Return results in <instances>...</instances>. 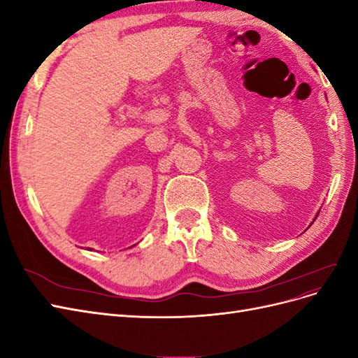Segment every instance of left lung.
<instances>
[{"label": "left lung", "instance_id": "obj_1", "mask_svg": "<svg viewBox=\"0 0 358 358\" xmlns=\"http://www.w3.org/2000/svg\"><path fill=\"white\" fill-rule=\"evenodd\" d=\"M318 213H320V212H318ZM318 213H317V216H318ZM317 216H315V220H317ZM315 220H313V221H315ZM313 221H312V222H310V225H312V224H313ZM310 225H309V227H310ZM309 227H308V229H309Z\"/></svg>", "mask_w": 358, "mask_h": 358}]
</instances>
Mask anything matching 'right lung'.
<instances>
[{
  "label": "right lung",
  "mask_w": 358,
  "mask_h": 358,
  "mask_svg": "<svg viewBox=\"0 0 358 358\" xmlns=\"http://www.w3.org/2000/svg\"><path fill=\"white\" fill-rule=\"evenodd\" d=\"M88 249H90V251H92V249H91V248H88Z\"/></svg>",
  "instance_id": "add662e5"
}]
</instances>
